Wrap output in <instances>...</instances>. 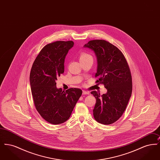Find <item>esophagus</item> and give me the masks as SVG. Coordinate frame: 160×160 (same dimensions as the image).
<instances>
[{
	"instance_id": "34e87169",
	"label": "esophagus",
	"mask_w": 160,
	"mask_h": 160,
	"mask_svg": "<svg viewBox=\"0 0 160 160\" xmlns=\"http://www.w3.org/2000/svg\"><path fill=\"white\" fill-rule=\"evenodd\" d=\"M82 92H83V95H88V94H89V92L86 91H83Z\"/></svg>"
}]
</instances>
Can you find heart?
<instances>
[{
    "label": "heart",
    "instance_id": "b5f03b06",
    "mask_svg": "<svg viewBox=\"0 0 160 160\" xmlns=\"http://www.w3.org/2000/svg\"><path fill=\"white\" fill-rule=\"evenodd\" d=\"M92 58L91 56L88 53H82L80 54V56H79L80 61L88 59V58Z\"/></svg>",
    "mask_w": 160,
    "mask_h": 160
}]
</instances>
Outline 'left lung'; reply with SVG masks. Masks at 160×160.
Here are the masks:
<instances>
[{"label":"left lung","mask_w":160,"mask_h":160,"mask_svg":"<svg viewBox=\"0 0 160 160\" xmlns=\"http://www.w3.org/2000/svg\"><path fill=\"white\" fill-rule=\"evenodd\" d=\"M96 56V82L104 84L107 93L100 95L91 92L96 98L93 110L95 119L104 125L117 121L123 113L132 93V78L129 67L122 52L105 40L96 39L84 44Z\"/></svg>","instance_id":"obj_1"}]
</instances>
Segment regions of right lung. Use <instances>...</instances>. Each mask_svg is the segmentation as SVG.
<instances>
[{
    "instance_id": "right-lung-1",
    "label": "right lung",
    "mask_w": 160,
    "mask_h": 160,
    "mask_svg": "<svg viewBox=\"0 0 160 160\" xmlns=\"http://www.w3.org/2000/svg\"><path fill=\"white\" fill-rule=\"evenodd\" d=\"M74 44L72 41H60L46 45L31 68L30 84L36 109L52 124L67 121L82 94L80 89L64 91L56 87L57 78L64 72L65 57Z\"/></svg>"
}]
</instances>
